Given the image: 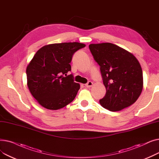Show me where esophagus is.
<instances>
[{"instance_id": "esophagus-1", "label": "esophagus", "mask_w": 159, "mask_h": 159, "mask_svg": "<svg viewBox=\"0 0 159 159\" xmlns=\"http://www.w3.org/2000/svg\"><path fill=\"white\" fill-rule=\"evenodd\" d=\"M93 82H91V81H89L87 84H85V86H86V87H87V88H89V87H91L93 86Z\"/></svg>"}]
</instances>
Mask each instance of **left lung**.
I'll list each match as a JSON object with an SVG mask.
<instances>
[{
  "label": "left lung",
  "mask_w": 159,
  "mask_h": 159,
  "mask_svg": "<svg viewBox=\"0 0 159 159\" xmlns=\"http://www.w3.org/2000/svg\"><path fill=\"white\" fill-rule=\"evenodd\" d=\"M89 48L101 67L106 93L100 104L111 111H118L137 101L143 88V70L131 53L115 44H91Z\"/></svg>",
  "instance_id": "obj_1"
}]
</instances>
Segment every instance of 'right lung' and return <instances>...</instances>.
Masks as SVG:
<instances>
[{
	"mask_svg": "<svg viewBox=\"0 0 159 159\" xmlns=\"http://www.w3.org/2000/svg\"><path fill=\"white\" fill-rule=\"evenodd\" d=\"M84 44L55 43L44 46L33 56L26 68L27 85L38 103L48 110H57L71 102L80 84L75 82L71 70L72 56Z\"/></svg>",
	"mask_w": 159,
	"mask_h": 159,
	"instance_id": "obj_1",
	"label": "right lung"
}]
</instances>
